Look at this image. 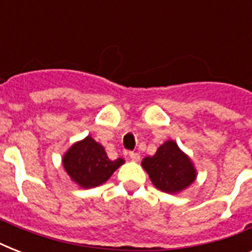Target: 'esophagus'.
I'll list each match as a JSON object with an SVG mask.
<instances>
[{
  "instance_id": "1",
  "label": "esophagus",
  "mask_w": 252,
  "mask_h": 252,
  "mask_svg": "<svg viewBox=\"0 0 252 252\" xmlns=\"http://www.w3.org/2000/svg\"><path fill=\"white\" fill-rule=\"evenodd\" d=\"M129 157H130V159H132V161H134V162L140 161V154L136 153V152H130Z\"/></svg>"
}]
</instances>
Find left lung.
<instances>
[{
	"label": "left lung",
	"mask_w": 252,
	"mask_h": 252,
	"mask_svg": "<svg viewBox=\"0 0 252 252\" xmlns=\"http://www.w3.org/2000/svg\"><path fill=\"white\" fill-rule=\"evenodd\" d=\"M142 167L154 186L167 193L187 188L196 178L192 162L174 141H166L153 157L144 158Z\"/></svg>",
	"instance_id": "1"
}]
</instances>
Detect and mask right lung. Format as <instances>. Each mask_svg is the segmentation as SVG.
<instances>
[{
    "mask_svg": "<svg viewBox=\"0 0 252 252\" xmlns=\"http://www.w3.org/2000/svg\"><path fill=\"white\" fill-rule=\"evenodd\" d=\"M69 176L81 187L91 188L104 183L124 159L118 158L111 161L100 144L87 136L68 150L63 159Z\"/></svg>",
    "mask_w": 252,
    "mask_h": 252,
    "instance_id": "right-lung-1",
    "label": "right lung"
}]
</instances>
